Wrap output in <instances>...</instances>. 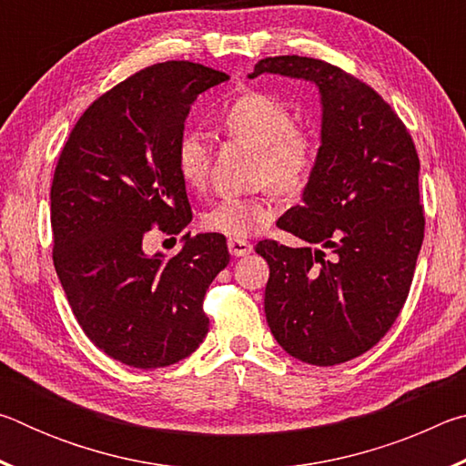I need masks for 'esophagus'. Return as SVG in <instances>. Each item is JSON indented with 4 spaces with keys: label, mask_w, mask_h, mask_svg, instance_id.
Segmentation results:
<instances>
[{
    "label": "esophagus",
    "mask_w": 466,
    "mask_h": 466,
    "mask_svg": "<svg viewBox=\"0 0 466 466\" xmlns=\"http://www.w3.org/2000/svg\"><path fill=\"white\" fill-rule=\"evenodd\" d=\"M228 250H230V255L234 257H247L252 252V244L242 238H230L228 240Z\"/></svg>",
    "instance_id": "esophagus-1"
}]
</instances>
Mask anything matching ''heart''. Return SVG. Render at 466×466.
Returning <instances> with one entry per match:
<instances>
[{
  "label": "heart",
  "mask_w": 466,
  "mask_h": 466,
  "mask_svg": "<svg viewBox=\"0 0 466 466\" xmlns=\"http://www.w3.org/2000/svg\"><path fill=\"white\" fill-rule=\"evenodd\" d=\"M222 129L228 136L257 149L255 180L273 191L298 193L317 162V144L309 131L294 127L291 110L263 92H247L224 110ZM177 168L183 183L203 188L208 183L209 156L199 133H187L177 147ZM275 208L269 195L226 197L201 216L205 230L230 238H247L269 224Z\"/></svg>",
  "instance_id": "b5f03b06"
}]
</instances>
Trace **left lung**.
Returning a JSON list of instances; mask_svg holds the SVG:
<instances>
[{"mask_svg":"<svg viewBox=\"0 0 466 466\" xmlns=\"http://www.w3.org/2000/svg\"><path fill=\"white\" fill-rule=\"evenodd\" d=\"M310 82L320 100V147L302 203L279 218L304 240H261L269 263L265 317L291 358L335 366L366 353L403 309L423 242L420 157L382 96L330 63L267 57L248 77Z\"/></svg>","mask_w":466,"mask_h":466,"instance_id":"left-lung-1","label":"left lung"}]
</instances>
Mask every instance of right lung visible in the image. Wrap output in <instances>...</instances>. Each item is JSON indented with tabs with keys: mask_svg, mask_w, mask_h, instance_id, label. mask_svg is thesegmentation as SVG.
<instances>
[{
	"mask_svg": "<svg viewBox=\"0 0 466 466\" xmlns=\"http://www.w3.org/2000/svg\"><path fill=\"white\" fill-rule=\"evenodd\" d=\"M230 80L191 61L141 69L92 102L51 187L55 271L90 341L125 366L154 370L203 343V296L230 263L222 234L183 236L177 257L147 255L152 226L193 219L177 147L197 96Z\"/></svg>",
	"mask_w": 466,
	"mask_h": 466,
	"instance_id": "obj_1",
	"label": "right lung"
}]
</instances>
